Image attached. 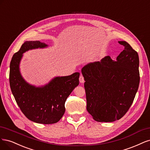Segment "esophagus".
I'll return each mask as SVG.
<instances>
[{
    "mask_svg": "<svg viewBox=\"0 0 150 150\" xmlns=\"http://www.w3.org/2000/svg\"><path fill=\"white\" fill-rule=\"evenodd\" d=\"M79 81H80V82L81 83H84L85 80H84V78H83V75H81L80 76V78H79Z\"/></svg>",
    "mask_w": 150,
    "mask_h": 150,
    "instance_id": "obj_1",
    "label": "esophagus"
}]
</instances>
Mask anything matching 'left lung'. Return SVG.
Returning <instances> with one entry per match:
<instances>
[{
	"mask_svg": "<svg viewBox=\"0 0 150 150\" xmlns=\"http://www.w3.org/2000/svg\"><path fill=\"white\" fill-rule=\"evenodd\" d=\"M115 61L106 56L81 69L85 82L86 110L98 122L120 120L132 105L139 83L138 53L125 41Z\"/></svg>",
	"mask_w": 150,
	"mask_h": 150,
	"instance_id": "1",
	"label": "left lung"
}]
</instances>
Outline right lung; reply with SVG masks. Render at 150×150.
<instances>
[{"instance_id":"1","label":"right lung","mask_w":150,"mask_h":150,"mask_svg":"<svg viewBox=\"0 0 150 150\" xmlns=\"http://www.w3.org/2000/svg\"><path fill=\"white\" fill-rule=\"evenodd\" d=\"M48 46L38 40L24 42L12 57L9 74L12 93L22 112L28 120L41 124L59 122L65 113L67 98L79 84V72L69 76H55L40 86L31 85L24 80L20 71L23 53Z\"/></svg>"}]
</instances>
